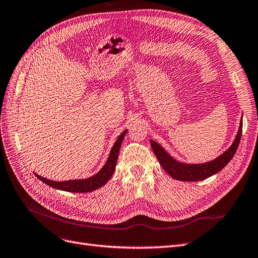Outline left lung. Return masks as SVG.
<instances>
[{
  "label": "left lung",
  "mask_w": 258,
  "mask_h": 258,
  "mask_svg": "<svg viewBox=\"0 0 258 258\" xmlns=\"http://www.w3.org/2000/svg\"><path fill=\"white\" fill-rule=\"evenodd\" d=\"M241 135L242 120L240 121V127L235 141H233L232 145L228 150L224 152L220 157H217L216 159L205 163H199V165H188V163H183L173 159L158 143H156L153 140H151V145L153 148V152L156 155V157H157L161 167L170 176L178 179V181L197 182L202 181V179L208 178L211 175L220 172V171L227 165V163L232 159L233 155L236 154V151L240 143Z\"/></svg>",
  "instance_id": "left-lung-1"
}]
</instances>
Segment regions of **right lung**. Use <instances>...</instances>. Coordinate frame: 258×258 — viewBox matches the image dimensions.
I'll return each mask as SVG.
<instances>
[{
	"label": "right lung",
	"mask_w": 258,
	"mask_h": 258,
	"mask_svg": "<svg viewBox=\"0 0 258 258\" xmlns=\"http://www.w3.org/2000/svg\"><path fill=\"white\" fill-rule=\"evenodd\" d=\"M127 134V130H124L122 134L117 139L114 146L112 147V151L108 156L107 161L104 167L101 169L99 172L91 177L84 178V179H70V181L63 182H56L51 181V179L42 177L35 173L36 177L40 178L41 181L45 184H47L50 187H53L56 189L70 191V192H89L92 190H96L100 187H102L108 179L111 178L112 174L114 173V170L116 168L117 159H118L119 148L121 146V142L124 138V135Z\"/></svg>",
	"instance_id": "add662e5"
}]
</instances>
